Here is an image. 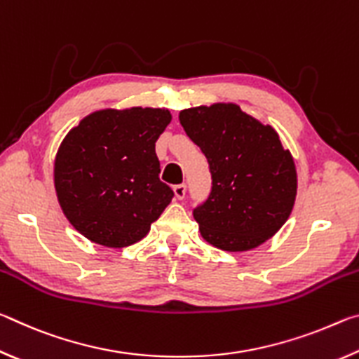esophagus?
<instances>
[{
  "mask_svg": "<svg viewBox=\"0 0 359 359\" xmlns=\"http://www.w3.org/2000/svg\"><path fill=\"white\" fill-rule=\"evenodd\" d=\"M185 191H187V185L185 184H179L174 187V194L177 199H184L185 198Z\"/></svg>",
  "mask_w": 359,
  "mask_h": 359,
  "instance_id": "1",
  "label": "esophagus"
}]
</instances>
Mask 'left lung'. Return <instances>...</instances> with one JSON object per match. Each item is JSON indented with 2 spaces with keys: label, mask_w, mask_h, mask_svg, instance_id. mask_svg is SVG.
Here are the masks:
<instances>
[{
  "label": "left lung",
  "mask_w": 359,
  "mask_h": 359,
  "mask_svg": "<svg viewBox=\"0 0 359 359\" xmlns=\"http://www.w3.org/2000/svg\"><path fill=\"white\" fill-rule=\"evenodd\" d=\"M180 125L203 150L212 174L208 201L193 210L204 241L247 252L271 239L293 210V155L271 125L234 102L184 109Z\"/></svg>",
  "instance_id": "8db88e82"
}]
</instances>
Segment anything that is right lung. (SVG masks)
<instances>
[{"instance_id": "1", "label": "right lung", "mask_w": 359, "mask_h": 359, "mask_svg": "<svg viewBox=\"0 0 359 359\" xmlns=\"http://www.w3.org/2000/svg\"><path fill=\"white\" fill-rule=\"evenodd\" d=\"M168 109H101L60 144L53 185L65 217L83 238L123 248L147 236L174 193L158 177L155 142Z\"/></svg>"}]
</instances>
